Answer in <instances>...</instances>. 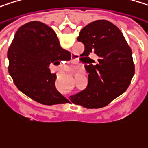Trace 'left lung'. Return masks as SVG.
Segmentation results:
<instances>
[{
    "label": "left lung",
    "mask_w": 148,
    "mask_h": 148,
    "mask_svg": "<svg viewBox=\"0 0 148 148\" xmlns=\"http://www.w3.org/2000/svg\"><path fill=\"white\" fill-rule=\"evenodd\" d=\"M77 40L85 45L83 58L91 61L85 66L88 84L69 99L88 109L102 108L129 87L134 74L132 50L122 32L105 19L86 25ZM92 53L99 57L96 64L88 57Z\"/></svg>",
    "instance_id": "left-lung-1"
}]
</instances>
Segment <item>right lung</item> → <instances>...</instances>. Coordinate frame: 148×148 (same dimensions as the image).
Listing matches in <instances>:
<instances>
[{
	"mask_svg": "<svg viewBox=\"0 0 148 148\" xmlns=\"http://www.w3.org/2000/svg\"><path fill=\"white\" fill-rule=\"evenodd\" d=\"M8 72L18 89L32 99L46 105L69 101L55 86L56 74L49 66L69 61L71 55L63 49L56 32L39 21L25 24L16 32L8 51Z\"/></svg>",
	"mask_w": 148,
	"mask_h": 148,
	"instance_id": "obj_1",
	"label": "right lung"
}]
</instances>
